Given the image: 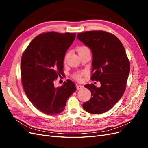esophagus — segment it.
I'll use <instances>...</instances> for the list:
<instances>
[{"mask_svg":"<svg viewBox=\"0 0 148 148\" xmlns=\"http://www.w3.org/2000/svg\"><path fill=\"white\" fill-rule=\"evenodd\" d=\"M84 86H83V85H80V84H77V89H83Z\"/></svg>","mask_w":148,"mask_h":148,"instance_id":"esophagus-1","label":"esophagus"}]
</instances>
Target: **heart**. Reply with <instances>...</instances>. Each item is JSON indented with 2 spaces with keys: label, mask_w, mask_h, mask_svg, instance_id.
I'll use <instances>...</instances> for the list:
<instances>
[{
  "label": "heart",
  "mask_w": 148,
  "mask_h": 148,
  "mask_svg": "<svg viewBox=\"0 0 148 148\" xmlns=\"http://www.w3.org/2000/svg\"><path fill=\"white\" fill-rule=\"evenodd\" d=\"M77 50H78V53H82V52H84V51H89V48H88V47H87L86 46H79V47H78L77 48ZM68 55H69V53H66V55L65 56V58H64V60H65V61L66 60L67 57H68ZM83 74V72L77 73V74H75V78L76 79H78V80L81 79Z\"/></svg>",
  "instance_id": "1"
}]
</instances>
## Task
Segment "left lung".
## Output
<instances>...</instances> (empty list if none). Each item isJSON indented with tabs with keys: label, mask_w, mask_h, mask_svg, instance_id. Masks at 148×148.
I'll list each match as a JSON object with an SVG mask.
<instances>
[{
	"label": "left lung",
	"mask_w": 148,
	"mask_h": 148,
	"mask_svg": "<svg viewBox=\"0 0 148 148\" xmlns=\"http://www.w3.org/2000/svg\"><path fill=\"white\" fill-rule=\"evenodd\" d=\"M77 39L91 49L94 71L91 79L101 83L99 88L93 84L84 85L91 97L83 107L91 114L104 113L112 108L125 91L130 69L126 52L120 40L106 31L80 33Z\"/></svg>",
	"instance_id": "obj_1"
}]
</instances>
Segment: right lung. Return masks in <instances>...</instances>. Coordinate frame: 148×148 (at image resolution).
I'll return each instance as SVG.
<instances>
[{"label":"right lung","mask_w":148,"mask_h":148,"mask_svg":"<svg viewBox=\"0 0 148 148\" xmlns=\"http://www.w3.org/2000/svg\"><path fill=\"white\" fill-rule=\"evenodd\" d=\"M75 36L53 31L39 34L22 56L21 75L24 91L32 104L44 114L62 112L67 99L77 89L69 79L60 88L55 87L53 83L63 74L65 53Z\"/></svg>","instance_id":"right-lung-1"}]
</instances>
